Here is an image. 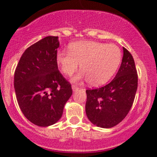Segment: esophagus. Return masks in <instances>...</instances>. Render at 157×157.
<instances>
[{"mask_svg":"<svg viewBox=\"0 0 157 157\" xmlns=\"http://www.w3.org/2000/svg\"><path fill=\"white\" fill-rule=\"evenodd\" d=\"M72 90L73 91H77V90H79V87L76 85H72Z\"/></svg>","mask_w":157,"mask_h":157,"instance_id":"obj_1","label":"esophagus"}]
</instances>
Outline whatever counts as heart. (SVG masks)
Instances as JSON below:
<instances>
[{
    "mask_svg": "<svg viewBox=\"0 0 157 157\" xmlns=\"http://www.w3.org/2000/svg\"><path fill=\"white\" fill-rule=\"evenodd\" d=\"M56 61L66 75L74 74L80 63L83 71L73 77V81L89 80L90 85L98 86L106 83L117 71L121 52L114 44L80 41L71 44L70 51H58Z\"/></svg>",
    "mask_w": 157,
    "mask_h": 157,
    "instance_id": "b5f03b06",
    "label": "heart"
}]
</instances>
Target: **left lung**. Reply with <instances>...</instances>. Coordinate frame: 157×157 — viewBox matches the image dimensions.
<instances>
[{
  "label": "left lung",
  "instance_id": "left-lung-1",
  "mask_svg": "<svg viewBox=\"0 0 157 157\" xmlns=\"http://www.w3.org/2000/svg\"><path fill=\"white\" fill-rule=\"evenodd\" d=\"M137 89V74L134 58L123 48L121 66L115 77L102 87L87 90L86 114L97 127L110 128L126 117L134 102Z\"/></svg>",
  "mask_w": 157,
  "mask_h": 157
}]
</instances>
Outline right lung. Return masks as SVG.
I'll return each mask as SVG.
<instances>
[{
	"label": "right lung",
	"mask_w": 157,
	"mask_h": 157,
	"mask_svg": "<svg viewBox=\"0 0 157 157\" xmlns=\"http://www.w3.org/2000/svg\"><path fill=\"white\" fill-rule=\"evenodd\" d=\"M58 36H47L29 47L14 74L19 106L26 118L40 127L55 124L72 95L69 82L58 68Z\"/></svg>",
	"instance_id": "obj_1"
}]
</instances>
